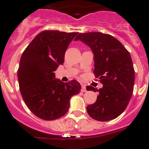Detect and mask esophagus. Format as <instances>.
Instances as JSON below:
<instances>
[{
	"mask_svg": "<svg viewBox=\"0 0 149 149\" xmlns=\"http://www.w3.org/2000/svg\"><path fill=\"white\" fill-rule=\"evenodd\" d=\"M81 91L82 92H86V86H84V85L81 86Z\"/></svg>",
	"mask_w": 149,
	"mask_h": 149,
	"instance_id": "1",
	"label": "esophagus"
}]
</instances>
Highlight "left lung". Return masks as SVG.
<instances>
[{
    "label": "left lung",
    "mask_w": 149,
    "mask_h": 149,
    "mask_svg": "<svg viewBox=\"0 0 149 149\" xmlns=\"http://www.w3.org/2000/svg\"><path fill=\"white\" fill-rule=\"evenodd\" d=\"M81 40L91 49L95 56V77L103 85L95 103L86 107L88 115L98 121L115 119L124 111L133 94L134 69L130 53L119 40L101 32L80 33L74 40Z\"/></svg>",
    "instance_id": "1"
}]
</instances>
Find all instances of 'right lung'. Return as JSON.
<instances>
[{
    "instance_id": "right-lung-1",
    "label": "right lung",
    "mask_w": 149,
    "mask_h": 149,
    "mask_svg": "<svg viewBox=\"0 0 149 149\" xmlns=\"http://www.w3.org/2000/svg\"><path fill=\"white\" fill-rule=\"evenodd\" d=\"M77 34L45 30L22 54L17 70L20 94L29 109L40 119L54 120L65 115L70 98L81 89L77 80L64 84L54 73L63 63L68 46Z\"/></svg>"
}]
</instances>
